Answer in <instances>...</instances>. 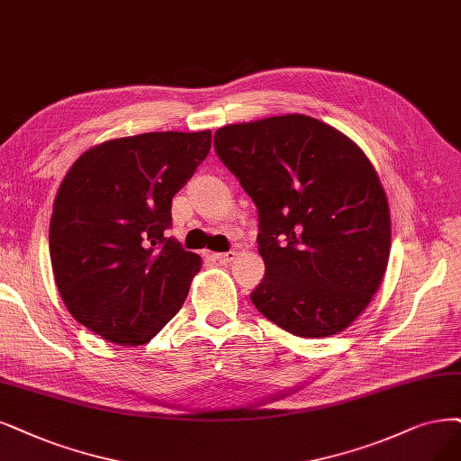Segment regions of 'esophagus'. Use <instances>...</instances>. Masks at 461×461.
<instances>
[{"mask_svg": "<svg viewBox=\"0 0 461 461\" xmlns=\"http://www.w3.org/2000/svg\"><path fill=\"white\" fill-rule=\"evenodd\" d=\"M237 257L235 250H230V252H216L214 254V260H218L220 264H228V262H233Z\"/></svg>", "mask_w": 461, "mask_h": 461, "instance_id": "esophagus-1", "label": "esophagus"}]
</instances>
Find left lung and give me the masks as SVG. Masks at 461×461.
<instances>
[{
    "instance_id": "8db88e82",
    "label": "left lung",
    "mask_w": 461,
    "mask_h": 461,
    "mask_svg": "<svg viewBox=\"0 0 461 461\" xmlns=\"http://www.w3.org/2000/svg\"><path fill=\"white\" fill-rule=\"evenodd\" d=\"M214 149L258 209L257 310L302 338L348 329L378 291L391 249L387 197L361 148L291 113L221 127Z\"/></svg>"
}]
</instances>
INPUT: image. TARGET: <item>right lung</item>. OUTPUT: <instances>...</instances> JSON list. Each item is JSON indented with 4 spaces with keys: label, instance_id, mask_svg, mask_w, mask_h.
<instances>
[{
    "label": "right lung",
    "instance_id": "add662e5",
    "mask_svg": "<svg viewBox=\"0 0 461 461\" xmlns=\"http://www.w3.org/2000/svg\"><path fill=\"white\" fill-rule=\"evenodd\" d=\"M209 149L211 131L146 132L102 142L68 170L49 250L59 293L83 327L139 346L178 313L201 257L165 231L173 197Z\"/></svg>",
    "mask_w": 461,
    "mask_h": 461
}]
</instances>
